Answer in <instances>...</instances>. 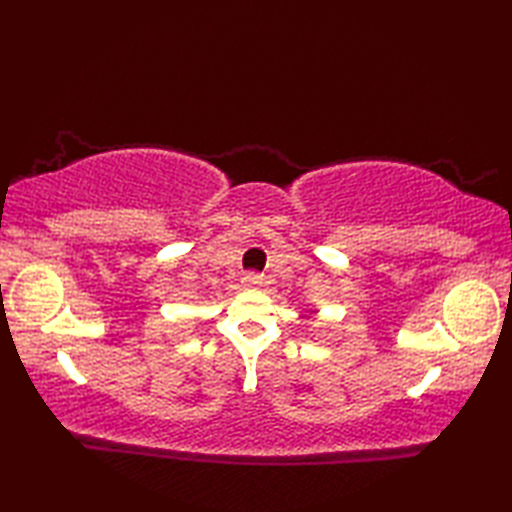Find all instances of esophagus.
I'll return each instance as SVG.
<instances>
[{
  "instance_id": "1",
  "label": "esophagus",
  "mask_w": 512,
  "mask_h": 512,
  "mask_svg": "<svg viewBox=\"0 0 512 512\" xmlns=\"http://www.w3.org/2000/svg\"><path fill=\"white\" fill-rule=\"evenodd\" d=\"M244 286H246V288H257V286H262V277L255 275V273H248V275L244 277Z\"/></svg>"
}]
</instances>
